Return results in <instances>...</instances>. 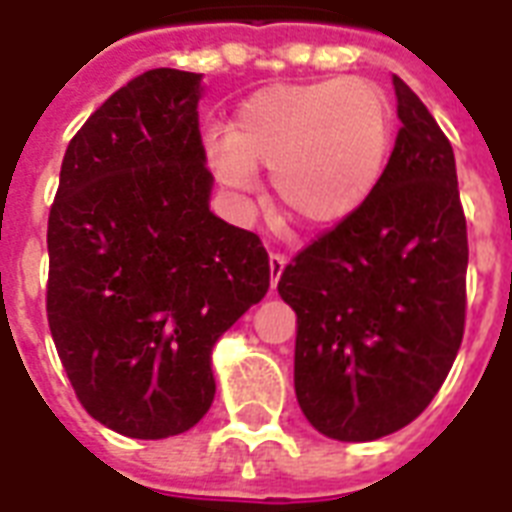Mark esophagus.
Here are the masks:
<instances>
[{"mask_svg":"<svg viewBox=\"0 0 512 512\" xmlns=\"http://www.w3.org/2000/svg\"><path fill=\"white\" fill-rule=\"evenodd\" d=\"M268 265H271V290H276V284H279V279H282L284 265H287V257L271 255L268 257Z\"/></svg>","mask_w":512,"mask_h":512,"instance_id":"34e87169","label":"esophagus"}]
</instances>
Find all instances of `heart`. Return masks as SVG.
Wrapping results in <instances>:
<instances>
[{
  "mask_svg": "<svg viewBox=\"0 0 512 512\" xmlns=\"http://www.w3.org/2000/svg\"><path fill=\"white\" fill-rule=\"evenodd\" d=\"M392 152V104L365 77L260 88L233 112L228 134L206 136V161L236 198L271 169L276 201L314 230L338 228L376 193Z\"/></svg>",
  "mask_w": 512,
  "mask_h": 512,
  "instance_id": "1",
  "label": "heart"
}]
</instances>
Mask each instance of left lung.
<instances>
[{"instance_id": "8db88e82", "label": "left lung", "mask_w": 512, "mask_h": 512, "mask_svg": "<svg viewBox=\"0 0 512 512\" xmlns=\"http://www.w3.org/2000/svg\"><path fill=\"white\" fill-rule=\"evenodd\" d=\"M395 150L376 193L279 279L298 314L295 395L325 438L368 443L419 416L464 335L467 222L451 142L392 77Z\"/></svg>"}]
</instances>
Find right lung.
<instances>
[{
    "mask_svg": "<svg viewBox=\"0 0 512 512\" xmlns=\"http://www.w3.org/2000/svg\"><path fill=\"white\" fill-rule=\"evenodd\" d=\"M201 74L150 69L66 147L48 220V322L93 419L187 432L214 400L212 349L265 298L268 252L209 209Z\"/></svg>",
    "mask_w": 512,
    "mask_h": 512,
    "instance_id": "obj_1",
    "label": "right lung"
}]
</instances>
